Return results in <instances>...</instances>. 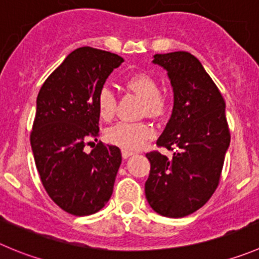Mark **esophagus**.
I'll list each match as a JSON object with an SVG mask.
<instances>
[{
  "mask_svg": "<svg viewBox=\"0 0 259 259\" xmlns=\"http://www.w3.org/2000/svg\"><path fill=\"white\" fill-rule=\"evenodd\" d=\"M133 154H134V152H132V151H126V149H124V151H122V157H124V158H129V157L133 156Z\"/></svg>",
  "mask_w": 259,
  "mask_h": 259,
  "instance_id": "1",
  "label": "esophagus"
}]
</instances>
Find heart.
Segmentation results:
<instances>
[{"mask_svg":"<svg viewBox=\"0 0 259 259\" xmlns=\"http://www.w3.org/2000/svg\"><path fill=\"white\" fill-rule=\"evenodd\" d=\"M127 88L144 100V111L149 116H159L166 108V97L158 92L156 79L146 72H137L125 81ZM97 107L103 120L115 115L116 100L110 88L101 89L97 97ZM153 137V129L144 122H120L107 132V141L126 151L141 149Z\"/></svg>","mask_w":259,"mask_h":259,"instance_id":"obj_1","label":"heart"}]
</instances>
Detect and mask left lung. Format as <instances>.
<instances>
[{"label": "left lung", "instance_id": "8db88e82", "mask_svg": "<svg viewBox=\"0 0 259 259\" xmlns=\"http://www.w3.org/2000/svg\"><path fill=\"white\" fill-rule=\"evenodd\" d=\"M174 92L171 117L157 144L172 156L147 153L151 162L146 198L161 216L179 219L204 206L216 190L230 146L225 101L197 57L179 51L157 53Z\"/></svg>", "mask_w": 259, "mask_h": 259}]
</instances>
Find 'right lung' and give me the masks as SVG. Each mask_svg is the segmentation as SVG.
<instances>
[{
    "instance_id": "right-lung-1",
    "label": "right lung",
    "mask_w": 259,
    "mask_h": 259,
    "mask_svg": "<svg viewBox=\"0 0 259 259\" xmlns=\"http://www.w3.org/2000/svg\"><path fill=\"white\" fill-rule=\"evenodd\" d=\"M122 62L116 53L76 48L38 93L30 135L35 166L51 199L75 216L96 213L112 195L121 151L101 142L91 153L84 147L100 132L98 93Z\"/></svg>"
}]
</instances>
